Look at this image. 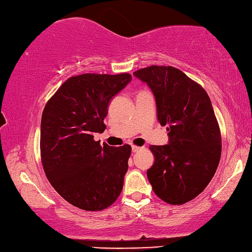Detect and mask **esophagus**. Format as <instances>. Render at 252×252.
<instances>
[{"instance_id": "34e87169", "label": "esophagus", "mask_w": 252, "mask_h": 252, "mask_svg": "<svg viewBox=\"0 0 252 252\" xmlns=\"http://www.w3.org/2000/svg\"><path fill=\"white\" fill-rule=\"evenodd\" d=\"M131 149H132V153H138V151L141 150L142 148L141 147H137V146H132V148H131Z\"/></svg>"}]
</instances>
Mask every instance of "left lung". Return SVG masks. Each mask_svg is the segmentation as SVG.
Wrapping results in <instances>:
<instances>
[{
  "instance_id": "left-lung-1",
  "label": "left lung",
  "mask_w": 252,
  "mask_h": 252,
  "mask_svg": "<svg viewBox=\"0 0 252 252\" xmlns=\"http://www.w3.org/2000/svg\"><path fill=\"white\" fill-rule=\"evenodd\" d=\"M133 76L149 86L158 121L168 126V143L149 147L155 162L148 179L168 204L189 202L209 185L221 158V133L209 95L171 66H150Z\"/></svg>"
}]
</instances>
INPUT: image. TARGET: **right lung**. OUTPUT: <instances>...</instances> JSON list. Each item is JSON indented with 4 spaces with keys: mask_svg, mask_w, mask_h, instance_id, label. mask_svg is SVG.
Masks as SVG:
<instances>
[{
    "mask_svg": "<svg viewBox=\"0 0 252 252\" xmlns=\"http://www.w3.org/2000/svg\"><path fill=\"white\" fill-rule=\"evenodd\" d=\"M131 79L126 73L73 76L42 112L43 170L57 193L82 210H104L122 191L131 147L101 146L94 134L106 129L109 103Z\"/></svg>",
    "mask_w": 252,
    "mask_h": 252,
    "instance_id": "add662e5",
    "label": "right lung"
}]
</instances>
